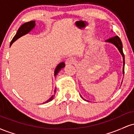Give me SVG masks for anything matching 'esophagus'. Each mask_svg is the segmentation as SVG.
I'll return each instance as SVG.
<instances>
[{
	"instance_id": "obj_1",
	"label": "esophagus",
	"mask_w": 134,
	"mask_h": 134,
	"mask_svg": "<svg viewBox=\"0 0 134 134\" xmlns=\"http://www.w3.org/2000/svg\"><path fill=\"white\" fill-rule=\"evenodd\" d=\"M75 62H76V60L73 58H69L66 60L65 61V64L67 65H70V64H74Z\"/></svg>"
}]
</instances>
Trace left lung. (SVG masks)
Masks as SVG:
<instances>
[{
	"label": "left lung",
	"instance_id": "obj_1",
	"mask_svg": "<svg viewBox=\"0 0 134 134\" xmlns=\"http://www.w3.org/2000/svg\"><path fill=\"white\" fill-rule=\"evenodd\" d=\"M107 42H109L111 43H113V44H115L116 46V48L118 49L119 52H120V53L122 55L123 57V60H124V67H123V73L124 74V68H125V56H124V53L123 52V46H122V43H121V41L120 40V38L118 37V36H113V37H111L109 39H108L106 40ZM81 98H82L83 99H84V98H82V96H81ZM85 100V99H84Z\"/></svg>",
	"mask_w": 134,
	"mask_h": 134
}]
</instances>
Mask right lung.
Returning <instances> with one entry per match:
<instances>
[{
	"instance_id": "add662e5",
	"label": "right lung",
	"mask_w": 134,
	"mask_h": 134,
	"mask_svg": "<svg viewBox=\"0 0 134 134\" xmlns=\"http://www.w3.org/2000/svg\"><path fill=\"white\" fill-rule=\"evenodd\" d=\"M35 21H30V22H27V23H24V24H23V25L19 27V30H18V31H17V33L16 34V35L14 36V37L13 38V40H12L11 42H10V47L11 46V44L16 40H18L19 38L21 37V36H23V35H26V34L29 33V32H30V31L34 27H35ZM64 67H65V64H64V62H61L60 64H58V65H57V68L55 69V74H54L55 76L57 74V73L61 70V69L64 68ZM54 92L55 94L56 90H55ZM54 96L55 95L52 96L51 98H50V99H48L47 101H45V102L43 103H48V102H50V101H52V99H53Z\"/></svg>"
}]
</instances>
